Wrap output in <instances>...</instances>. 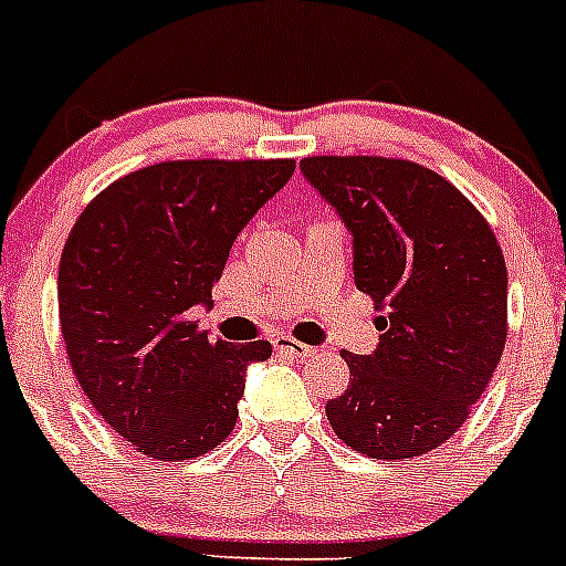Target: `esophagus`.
I'll return each mask as SVG.
<instances>
[{
	"label": "esophagus",
	"instance_id": "1",
	"mask_svg": "<svg viewBox=\"0 0 566 566\" xmlns=\"http://www.w3.org/2000/svg\"><path fill=\"white\" fill-rule=\"evenodd\" d=\"M274 348H277L280 354H286V357H294V359H306L312 357V354H317V348H312V345L306 343H297V339L292 337H277L274 339Z\"/></svg>",
	"mask_w": 566,
	"mask_h": 566
}]
</instances>
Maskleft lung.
<instances>
[{
    "mask_svg": "<svg viewBox=\"0 0 566 566\" xmlns=\"http://www.w3.org/2000/svg\"><path fill=\"white\" fill-rule=\"evenodd\" d=\"M300 169L354 238V283L379 345L348 354L326 417L352 451L394 462L451 439L507 339V266L473 203L433 169L382 155H314Z\"/></svg>",
    "mask_w": 566,
    "mask_h": 566,
    "instance_id": "left-lung-1",
    "label": "left lung"
}]
</instances>
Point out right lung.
I'll list each match as a JSON object with an SVG mask.
<instances>
[{"mask_svg":"<svg viewBox=\"0 0 566 566\" xmlns=\"http://www.w3.org/2000/svg\"><path fill=\"white\" fill-rule=\"evenodd\" d=\"M292 158L164 161L109 184L70 229L59 323L82 391L138 453L181 462L232 433L243 377L272 343L207 337L234 238L292 178Z\"/></svg>","mask_w":566,"mask_h":566,"instance_id":"right-lung-1","label":"right lung"}]
</instances>
